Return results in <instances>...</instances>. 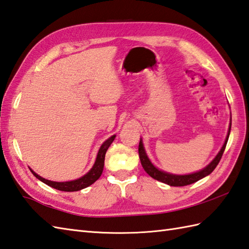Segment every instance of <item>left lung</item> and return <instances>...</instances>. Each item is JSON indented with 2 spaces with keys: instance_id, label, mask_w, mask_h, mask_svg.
Returning <instances> with one entry per match:
<instances>
[{
  "instance_id": "8db88e82",
  "label": "left lung",
  "mask_w": 249,
  "mask_h": 249,
  "mask_svg": "<svg viewBox=\"0 0 249 249\" xmlns=\"http://www.w3.org/2000/svg\"><path fill=\"white\" fill-rule=\"evenodd\" d=\"M230 129H231V124H230V126H229L227 139H226L224 146L222 147V149H220V151L218 152L216 158H215L206 168H203L202 170L198 171V173L191 174V175H185V176H176V175L167 174V173H164V171L159 170L157 167L153 166L150 161H149V159H148L147 154L145 152V149H143L142 140H141L140 145H139V154H140L142 166L143 169H145L146 173L151 177V178L156 179L160 182H163V183H166L170 186H184V185H189V184L194 183V182L200 180V179L204 178L206 176L211 174L212 171L215 169V167L217 166V164L219 163L220 159H222V157H223V153L225 151L226 145H227L229 134H230Z\"/></svg>"
}]
</instances>
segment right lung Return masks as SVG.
<instances>
[{
	"mask_svg": "<svg viewBox=\"0 0 249 249\" xmlns=\"http://www.w3.org/2000/svg\"><path fill=\"white\" fill-rule=\"evenodd\" d=\"M115 140V135L110 136L108 140H107L102 143V146L99 149L98 156H97V160L95 164H93L92 168L88 171V173L83 176L82 178L78 179V180H73V181H68V182H54V181H50V180H46L45 178H41L40 176H38L37 174H35L34 171H32V174L34 175L37 179H39L40 181H42L43 183H46L47 185L53 187V189H56L58 191H63V192H76L85 189V187L91 185L93 182H96L103 171V166H104V158H106V153L107 150L108 149V147L110 146V143L113 142V141Z\"/></svg>",
	"mask_w": 249,
	"mask_h": 249,
	"instance_id": "right-lung-1",
	"label": "right lung"
}]
</instances>
